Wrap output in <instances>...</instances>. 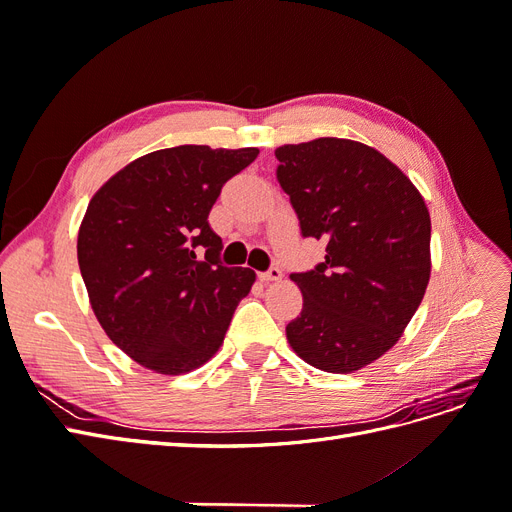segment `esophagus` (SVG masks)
Returning a JSON list of instances; mask_svg holds the SVG:
<instances>
[{
  "label": "esophagus",
  "instance_id": "esophagus-1",
  "mask_svg": "<svg viewBox=\"0 0 512 512\" xmlns=\"http://www.w3.org/2000/svg\"><path fill=\"white\" fill-rule=\"evenodd\" d=\"M258 277H260V282H280L282 277H284V273H282V269L271 267V269L265 271V273H258Z\"/></svg>",
  "mask_w": 512,
  "mask_h": 512
}]
</instances>
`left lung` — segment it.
<instances>
[{
	"instance_id": "obj_1",
	"label": "left lung",
	"mask_w": 512,
	"mask_h": 512,
	"mask_svg": "<svg viewBox=\"0 0 512 512\" xmlns=\"http://www.w3.org/2000/svg\"><path fill=\"white\" fill-rule=\"evenodd\" d=\"M277 181L324 262L292 273L303 309L286 337L305 363L352 374L391 350L431 275V220L414 183L374 147L316 138L275 149Z\"/></svg>"
}]
</instances>
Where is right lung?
Masks as SVG:
<instances>
[{
	"instance_id": "obj_1",
	"label": "right lung",
	"mask_w": 512,
	"mask_h": 512,
	"mask_svg": "<svg viewBox=\"0 0 512 512\" xmlns=\"http://www.w3.org/2000/svg\"><path fill=\"white\" fill-rule=\"evenodd\" d=\"M256 156V147L151 151L89 200L76 241L89 303L138 365L179 376L220 350L256 273L220 265L222 239L207 218L222 185Z\"/></svg>"
}]
</instances>
